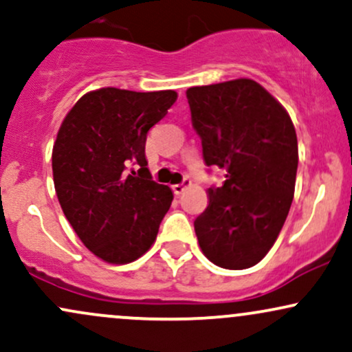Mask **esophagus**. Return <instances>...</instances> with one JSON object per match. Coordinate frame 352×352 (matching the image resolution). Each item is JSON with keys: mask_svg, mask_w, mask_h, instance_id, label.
I'll return each mask as SVG.
<instances>
[{"mask_svg": "<svg viewBox=\"0 0 352 352\" xmlns=\"http://www.w3.org/2000/svg\"><path fill=\"white\" fill-rule=\"evenodd\" d=\"M190 185H192V180H188V179H185L184 182H182V184H175V185H172V190H173V193H175V195H182V193L185 192V190H187Z\"/></svg>", "mask_w": 352, "mask_h": 352, "instance_id": "obj_1", "label": "esophagus"}]
</instances>
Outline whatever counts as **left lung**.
<instances>
[{
  "label": "left lung",
  "mask_w": 352,
  "mask_h": 352,
  "mask_svg": "<svg viewBox=\"0 0 352 352\" xmlns=\"http://www.w3.org/2000/svg\"><path fill=\"white\" fill-rule=\"evenodd\" d=\"M192 124L205 164L225 170L208 188L193 221L213 265L246 270L260 263L280 235L294 195L298 139L286 109L253 79L187 89Z\"/></svg>",
  "instance_id": "8db88e82"
}]
</instances>
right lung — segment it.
Instances as JSON below:
<instances>
[{
    "instance_id": "add662e5",
    "label": "right lung",
    "mask_w": 352,
    "mask_h": 352,
    "mask_svg": "<svg viewBox=\"0 0 352 352\" xmlns=\"http://www.w3.org/2000/svg\"><path fill=\"white\" fill-rule=\"evenodd\" d=\"M177 100L175 91L102 87L67 112L52 147V177L64 215L102 261H135L155 241L172 190L152 180L145 140ZM139 164L138 173L126 172Z\"/></svg>"
}]
</instances>
